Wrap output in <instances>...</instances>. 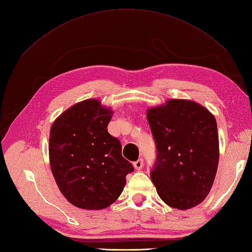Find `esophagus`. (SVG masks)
Returning <instances> with one entry per match:
<instances>
[{"mask_svg": "<svg viewBox=\"0 0 252 252\" xmlns=\"http://www.w3.org/2000/svg\"><path fill=\"white\" fill-rule=\"evenodd\" d=\"M133 167H134V169H136V170H141V169H142V167H143V159L140 158V159H138L137 161H134L133 162Z\"/></svg>", "mask_w": 252, "mask_h": 252, "instance_id": "esophagus-1", "label": "esophagus"}]
</instances>
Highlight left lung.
Listing matches in <instances>:
<instances>
[{
	"label": "left lung",
	"mask_w": 252,
	"mask_h": 252,
	"mask_svg": "<svg viewBox=\"0 0 252 252\" xmlns=\"http://www.w3.org/2000/svg\"><path fill=\"white\" fill-rule=\"evenodd\" d=\"M156 143L151 179L169 206L188 210L210 192L219 161L217 123L199 103L171 99L147 110Z\"/></svg>",
	"instance_id": "obj_1"
}]
</instances>
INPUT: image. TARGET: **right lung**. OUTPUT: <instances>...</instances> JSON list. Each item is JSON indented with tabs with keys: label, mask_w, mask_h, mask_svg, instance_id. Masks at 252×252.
Instances as JSON below:
<instances>
[{
	"label": "right lung",
	"mask_w": 252,
	"mask_h": 252,
	"mask_svg": "<svg viewBox=\"0 0 252 252\" xmlns=\"http://www.w3.org/2000/svg\"><path fill=\"white\" fill-rule=\"evenodd\" d=\"M112 111L99 100L76 103L54 121L49 157L54 180L64 197L84 210H102L120 197L132 164L122 144L108 132Z\"/></svg>",
	"instance_id": "obj_1"
}]
</instances>
